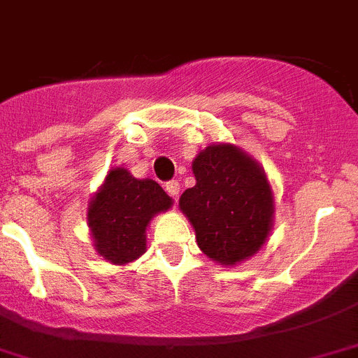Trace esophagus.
I'll return each mask as SVG.
<instances>
[{"label":"esophagus","mask_w":358,"mask_h":358,"mask_svg":"<svg viewBox=\"0 0 358 358\" xmlns=\"http://www.w3.org/2000/svg\"><path fill=\"white\" fill-rule=\"evenodd\" d=\"M165 189H166V193H169V195L172 196L173 201H177V196H179V192H181V186H179V182H177V181H169L165 185Z\"/></svg>","instance_id":"esophagus-1"}]
</instances>
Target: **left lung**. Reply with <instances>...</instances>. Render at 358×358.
I'll use <instances>...</instances> for the list:
<instances>
[{
  "mask_svg": "<svg viewBox=\"0 0 358 358\" xmlns=\"http://www.w3.org/2000/svg\"><path fill=\"white\" fill-rule=\"evenodd\" d=\"M196 185L179 199L196 234V245L213 261L236 264L266 241L273 195L266 176L247 154L229 143L209 145L193 162Z\"/></svg>",
  "mask_w": 358,
  "mask_h": 358,
  "instance_id": "8db88e82",
  "label": "left lung"
}]
</instances>
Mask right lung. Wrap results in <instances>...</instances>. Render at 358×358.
I'll use <instances>...</instances> for the list:
<instances>
[{
  "label": "right lung",
  "instance_id": "obj_1",
  "mask_svg": "<svg viewBox=\"0 0 358 358\" xmlns=\"http://www.w3.org/2000/svg\"><path fill=\"white\" fill-rule=\"evenodd\" d=\"M172 199L152 179H134L124 169H111L88 208L97 252L106 261L126 264L145 252V229Z\"/></svg>",
  "mask_w": 358,
  "mask_h": 358
}]
</instances>
